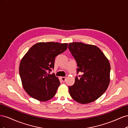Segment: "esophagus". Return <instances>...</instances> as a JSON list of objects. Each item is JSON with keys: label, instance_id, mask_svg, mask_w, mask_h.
Returning a JSON list of instances; mask_svg holds the SVG:
<instances>
[{"label": "esophagus", "instance_id": "obj_1", "mask_svg": "<svg viewBox=\"0 0 128 128\" xmlns=\"http://www.w3.org/2000/svg\"><path fill=\"white\" fill-rule=\"evenodd\" d=\"M60 78L62 82H64V81H66V78L65 77H61Z\"/></svg>", "mask_w": 128, "mask_h": 128}]
</instances>
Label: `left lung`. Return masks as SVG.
<instances>
[{"instance_id":"8db88e82","label":"left lung","mask_w":128,"mask_h":128,"mask_svg":"<svg viewBox=\"0 0 128 128\" xmlns=\"http://www.w3.org/2000/svg\"><path fill=\"white\" fill-rule=\"evenodd\" d=\"M68 48L76 61L77 74L75 83L69 86L72 98L86 104L95 101L105 92L110 82L109 61L96 46L81 42L70 43Z\"/></svg>"}]
</instances>
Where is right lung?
I'll list each match as a JSON object with an SVG mask.
<instances>
[{"instance_id":"right-lung-1","label":"right lung","mask_w":128,"mask_h":128,"mask_svg":"<svg viewBox=\"0 0 128 128\" xmlns=\"http://www.w3.org/2000/svg\"><path fill=\"white\" fill-rule=\"evenodd\" d=\"M67 46V43L38 42L22 58L19 74L23 87L32 98L45 102L54 96L60 83L54 74L49 73L54 68L56 57Z\"/></svg>"}]
</instances>
